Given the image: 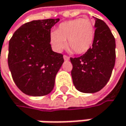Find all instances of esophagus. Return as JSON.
<instances>
[{
    "mask_svg": "<svg viewBox=\"0 0 126 126\" xmlns=\"http://www.w3.org/2000/svg\"><path fill=\"white\" fill-rule=\"evenodd\" d=\"M63 59H64V60L67 61V60H69V57L68 56H66V55H64V56H63Z\"/></svg>",
    "mask_w": 126,
    "mask_h": 126,
    "instance_id": "34e87169",
    "label": "esophagus"
}]
</instances>
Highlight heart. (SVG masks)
I'll use <instances>...</instances> for the list:
<instances>
[{
    "instance_id": "1",
    "label": "heart",
    "mask_w": 126,
    "mask_h": 126,
    "mask_svg": "<svg viewBox=\"0 0 126 126\" xmlns=\"http://www.w3.org/2000/svg\"><path fill=\"white\" fill-rule=\"evenodd\" d=\"M95 30L88 19L77 18L60 23L50 36V44L56 51L60 52L66 45L76 54L87 53L93 45Z\"/></svg>"
}]
</instances>
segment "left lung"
I'll return each instance as SVG.
<instances>
[{"instance_id": "obj_1", "label": "left lung", "mask_w": 126, "mask_h": 126, "mask_svg": "<svg viewBox=\"0 0 126 126\" xmlns=\"http://www.w3.org/2000/svg\"><path fill=\"white\" fill-rule=\"evenodd\" d=\"M95 19V36L92 47L79 57L70 58L71 75L76 88L83 93H95L110 79L116 61V41L110 28Z\"/></svg>"}]
</instances>
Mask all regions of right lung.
Listing matches in <instances>:
<instances>
[{"mask_svg":"<svg viewBox=\"0 0 126 126\" xmlns=\"http://www.w3.org/2000/svg\"><path fill=\"white\" fill-rule=\"evenodd\" d=\"M60 19L33 20L20 26L9 41L8 66L24 94L40 97L51 92L63 56L52 50L50 29Z\"/></svg>","mask_w":126,"mask_h":126,"instance_id":"1","label":"right lung"}]
</instances>
